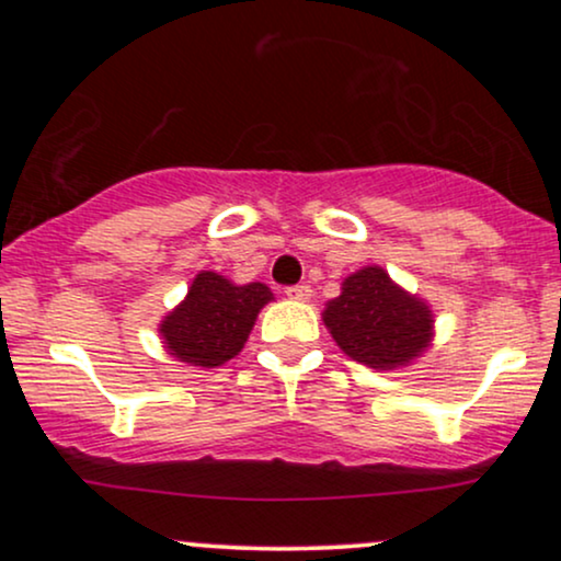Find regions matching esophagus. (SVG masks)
<instances>
[{
  "mask_svg": "<svg viewBox=\"0 0 561 561\" xmlns=\"http://www.w3.org/2000/svg\"><path fill=\"white\" fill-rule=\"evenodd\" d=\"M287 298H289V300H298V302L311 300V287H308V285L287 287Z\"/></svg>",
  "mask_w": 561,
  "mask_h": 561,
  "instance_id": "obj_1",
  "label": "esophagus"
}]
</instances>
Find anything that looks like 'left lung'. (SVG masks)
<instances>
[{
	"mask_svg": "<svg viewBox=\"0 0 561 561\" xmlns=\"http://www.w3.org/2000/svg\"><path fill=\"white\" fill-rule=\"evenodd\" d=\"M321 321L347 358L377 371L411 366L435 340L430 302L392 282L382 266L345 276Z\"/></svg>",
	"mask_w": 561,
	"mask_h": 561,
	"instance_id": "8db88e82",
	"label": "left lung"
}]
</instances>
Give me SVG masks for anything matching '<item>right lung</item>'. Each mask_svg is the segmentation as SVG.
Returning <instances> with one entry per match:
<instances>
[{
    "instance_id": "add662e5",
    "label": "right lung",
    "mask_w": 561,
    "mask_h": 561,
    "mask_svg": "<svg viewBox=\"0 0 561 561\" xmlns=\"http://www.w3.org/2000/svg\"><path fill=\"white\" fill-rule=\"evenodd\" d=\"M274 300L263 282L234 285L216 272H199L186 298L158 324L163 347L176 362L216 369L240 356L261 308Z\"/></svg>"
}]
</instances>
